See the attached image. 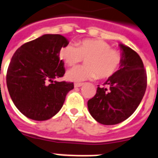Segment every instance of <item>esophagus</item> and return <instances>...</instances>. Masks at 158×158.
Masks as SVG:
<instances>
[{"mask_svg": "<svg viewBox=\"0 0 158 158\" xmlns=\"http://www.w3.org/2000/svg\"><path fill=\"white\" fill-rule=\"evenodd\" d=\"M84 85V84L83 83H75L74 84V87H81V86H83Z\"/></svg>", "mask_w": 158, "mask_h": 158, "instance_id": "esophagus-1", "label": "esophagus"}]
</instances>
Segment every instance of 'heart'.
I'll return each mask as SVG.
<instances>
[{
  "mask_svg": "<svg viewBox=\"0 0 158 158\" xmlns=\"http://www.w3.org/2000/svg\"><path fill=\"white\" fill-rule=\"evenodd\" d=\"M59 58L69 65L86 59V66H77L68 70L66 79L72 82H83L88 79H101L112 76L119 69L122 62V54L112 48L110 44L102 40L84 39L73 44H68L60 48Z\"/></svg>",
  "mask_w": 158,
  "mask_h": 158,
  "instance_id": "obj_1",
  "label": "heart"
}]
</instances>
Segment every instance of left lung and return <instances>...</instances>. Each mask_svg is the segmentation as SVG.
<instances>
[{"label":"left lung","mask_w":158,"mask_h":158,"mask_svg":"<svg viewBox=\"0 0 158 158\" xmlns=\"http://www.w3.org/2000/svg\"><path fill=\"white\" fill-rule=\"evenodd\" d=\"M122 62L120 69L98 87L89 100L88 109L94 120L103 125L121 123L132 115L147 89V72L140 56L131 48L120 44ZM100 86V85H99Z\"/></svg>","instance_id":"left-lung-1"}]
</instances>
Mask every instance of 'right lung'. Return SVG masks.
Returning a JSON list of instances; mask_svg holds the SVG:
<instances>
[{
    "label": "right lung",
    "instance_id": "add662e5",
    "mask_svg": "<svg viewBox=\"0 0 158 158\" xmlns=\"http://www.w3.org/2000/svg\"><path fill=\"white\" fill-rule=\"evenodd\" d=\"M69 44L59 34H45L24 43L15 52L6 73L8 91L21 113L46 121L58 113L73 83L54 79L65 73L58 52Z\"/></svg>",
    "mask_w": 158,
    "mask_h": 158
}]
</instances>
